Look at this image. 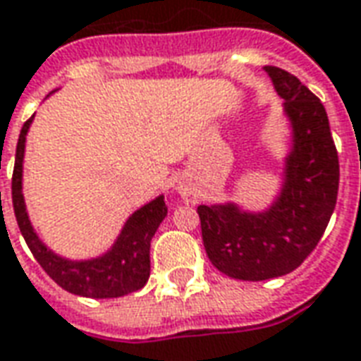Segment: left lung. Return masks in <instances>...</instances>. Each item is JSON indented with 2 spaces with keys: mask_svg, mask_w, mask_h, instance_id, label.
<instances>
[{
  "mask_svg": "<svg viewBox=\"0 0 361 361\" xmlns=\"http://www.w3.org/2000/svg\"><path fill=\"white\" fill-rule=\"evenodd\" d=\"M266 72L286 99L293 128L279 197L264 213H246L234 203L197 207L211 264L242 281H264L299 268L326 231L338 195V152L324 105L293 74L276 66Z\"/></svg>",
  "mask_w": 361,
  "mask_h": 361,
  "instance_id": "left-lung-1",
  "label": "left lung"
}]
</instances>
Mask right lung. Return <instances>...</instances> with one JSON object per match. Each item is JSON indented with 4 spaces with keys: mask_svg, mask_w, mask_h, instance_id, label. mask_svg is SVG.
<instances>
[{
    "mask_svg": "<svg viewBox=\"0 0 361 361\" xmlns=\"http://www.w3.org/2000/svg\"><path fill=\"white\" fill-rule=\"evenodd\" d=\"M31 121L32 117L23 125L21 135L17 140L11 197H13V211L19 231L27 246L31 248L35 259L68 293L93 297V299H113L142 289L150 277V240L164 221V216L168 215L164 195L150 201L148 205L140 207L128 216L119 238L107 254L84 262L60 258L54 252H50L32 231L23 199V154H25V137L31 127Z\"/></svg>",
    "mask_w": 361,
    "mask_h": 361,
    "instance_id": "1",
    "label": "right lung"
}]
</instances>
